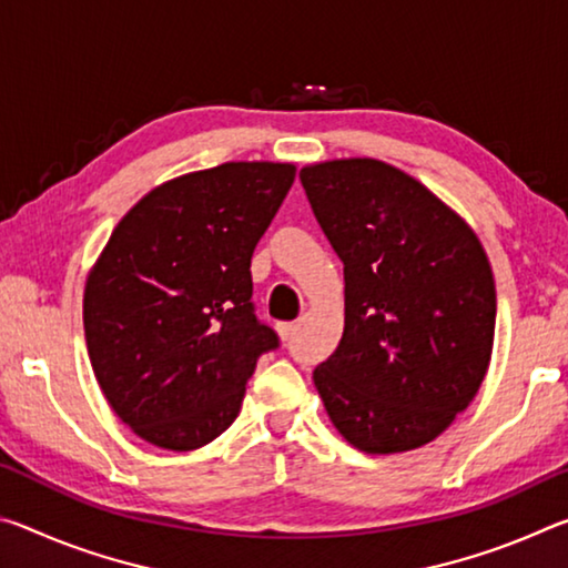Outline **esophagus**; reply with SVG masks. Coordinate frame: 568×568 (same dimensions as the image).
I'll return each mask as SVG.
<instances>
[{
	"label": "esophagus",
	"mask_w": 568,
	"mask_h": 568,
	"mask_svg": "<svg viewBox=\"0 0 568 568\" xmlns=\"http://www.w3.org/2000/svg\"><path fill=\"white\" fill-rule=\"evenodd\" d=\"M277 335H281L283 341H291V335L295 333V323H277Z\"/></svg>",
	"instance_id": "obj_1"
}]
</instances>
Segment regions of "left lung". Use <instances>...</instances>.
<instances>
[{
	"mask_svg": "<svg viewBox=\"0 0 568 568\" xmlns=\"http://www.w3.org/2000/svg\"><path fill=\"white\" fill-rule=\"evenodd\" d=\"M343 261L345 328L313 371L333 426L365 454L426 446L484 383L496 285L478 237L406 172L371 158L301 170Z\"/></svg>",
	"mask_w": 568,
	"mask_h": 568,
	"instance_id": "8db88e82",
	"label": "left lung"
}]
</instances>
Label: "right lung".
Wrapping results in <instances>:
<instances>
[{
	"label": "right lung",
	"mask_w": 568,
	"mask_h": 568,
	"mask_svg": "<svg viewBox=\"0 0 568 568\" xmlns=\"http://www.w3.org/2000/svg\"><path fill=\"white\" fill-rule=\"evenodd\" d=\"M293 180L287 162H225L148 192L112 230L84 285V338L104 398L148 444L215 440L281 345L250 301V257Z\"/></svg>",
	"instance_id": "1"
}]
</instances>
